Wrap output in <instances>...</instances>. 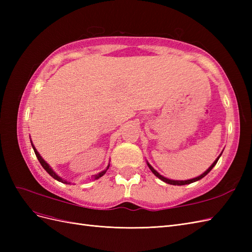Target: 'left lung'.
I'll use <instances>...</instances> for the list:
<instances>
[{
	"instance_id": "obj_1",
	"label": "left lung",
	"mask_w": 252,
	"mask_h": 252,
	"mask_svg": "<svg viewBox=\"0 0 252 252\" xmlns=\"http://www.w3.org/2000/svg\"><path fill=\"white\" fill-rule=\"evenodd\" d=\"M220 157L216 159L215 161V163H213L209 168L206 170L203 174H201L200 177H197V178H194V179H191V180H187V181H173V180H169V179H166V178H164V177H162L161 174H159L158 172H157L154 168H152V167L149 165V163H147V165H148V167H149V169L152 171V173H154L156 177H158L159 180H162L163 182H165V183H167V184H170V185H186V184H190V183H193V182H196V181H199V180H201V179H203L206 174H208V172H210V170L213 168V167L216 166V164L218 163V161H219V158H220Z\"/></svg>"
}]
</instances>
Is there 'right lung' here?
Masks as SVG:
<instances>
[{"label": "right lung", "instance_id": "obj_1", "mask_svg": "<svg viewBox=\"0 0 252 252\" xmlns=\"http://www.w3.org/2000/svg\"><path fill=\"white\" fill-rule=\"evenodd\" d=\"M32 148H33V150H34V154H35V156H36L37 159H39V162L41 163V165H42L43 168H44L45 170H46V171H47V172H48V173L51 175V177H52L53 179H56V180H57V181H59V182H62V183H65V184H67V183H68L67 181H64V180H62V179H61V178L59 177L58 174H56V172H53V170L50 168L49 165H48L46 162H45L44 159L42 158V157L39 155V152L36 151V149L34 148L33 145H32ZM108 167H109V165H108ZM108 167H107V169H108ZM107 169L104 170V171H102V172H100V173H98V174H95V175H94V179H98V178L103 177V175L106 173V171H107Z\"/></svg>", "mask_w": 252, "mask_h": 252}]
</instances>
